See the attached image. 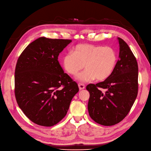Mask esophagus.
<instances>
[{
	"label": "esophagus",
	"mask_w": 151,
	"mask_h": 151,
	"mask_svg": "<svg viewBox=\"0 0 151 151\" xmlns=\"http://www.w3.org/2000/svg\"><path fill=\"white\" fill-rule=\"evenodd\" d=\"M78 86H79V89H80V90L84 89L85 88V86H84V84H81V83H79V84H78Z\"/></svg>",
	"instance_id": "obj_1"
}]
</instances>
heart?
<instances>
[{"label":"heart","instance_id":"1","mask_svg":"<svg viewBox=\"0 0 151 151\" xmlns=\"http://www.w3.org/2000/svg\"><path fill=\"white\" fill-rule=\"evenodd\" d=\"M117 55L111 47L96 46L81 44L63 57L65 70L72 76H76L83 69H86L77 77L83 83L94 80L104 81L110 76L116 67Z\"/></svg>","mask_w":151,"mask_h":151}]
</instances>
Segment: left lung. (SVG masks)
I'll use <instances>...</instances> for the list:
<instances>
[{
  "instance_id": "obj_1",
  "label": "left lung",
  "mask_w": 151,
  "mask_h": 151,
  "mask_svg": "<svg viewBox=\"0 0 151 151\" xmlns=\"http://www.w3.org/2000/svg\"><path fill=\"white\" fill-rule=\"evenodd\" d=\"M119 60L112 74L103 82L87 86L90 97L88 111L100 125L111 126L120 122L130 111L138 93V65L129 45L122 38ZM106 90L102 92L99 89Z\"/></svg>"
}]
</instances>
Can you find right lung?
<instances>
[{
  "mask_svg": "<svg viewBox=\"0 0 151 151\" xmlns=\"http://www.w3.org/2000/svg\"><path fill=\"white\" fill-rule=\"evenodd\" d=\"M70 40L41 37L31 43L18 58L15 96L21 110L39 125L52 127L65 117L78 85L63 72L59 53Z\"/></svg>",
  "mask_w": 151,
  "mask_h": 151,
  "instance_id": "add662e5",
  "label": "right lung"
}]
</instances>
